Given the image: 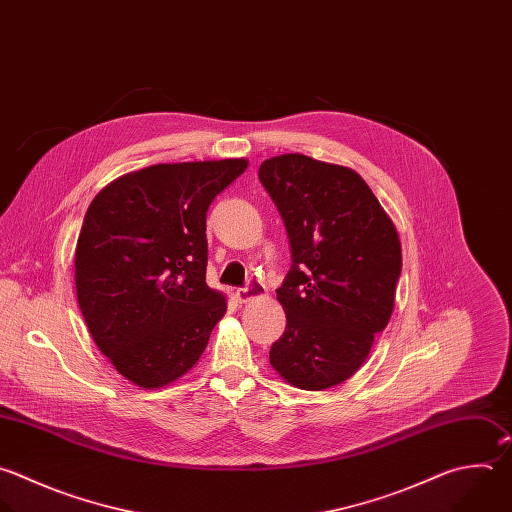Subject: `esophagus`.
Instances as JSON below:
<instances>
[{
    "mask_svg": "<svg viewBox=\"0 0 512 512\" xmlns=\"http://www.w3.org/2000/svg\"><path fill=\"white\" fill-rule=\"evenodd\" d=\"M263 293H265V287H263L261 283H257V281H251L247 287L237 289L235 297H237L239 303H249V301H253L255 297H259V295H263Z\"/></svg>",
    "mask_w": 512,
    "mask_h": 512,
    "instance_id": "esophagus-1",
    "label": "esophagus"
}]
</instances>
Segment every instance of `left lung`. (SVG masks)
I'll use <instances>...</instances> for the list:
<instances>
[{"label":"left lung","mask_w":512,"mask_h":512,"mask_svg":"<svg viewBox=\"0 0 512 512\" xmlns=\"http://www.w3.org/2000/svg\"><path fill=\"white\" fill-rule=\"evenodd\" d=\"M293 267L277 289L285 333L269 362L291 386L327 390L368 360L396 303L402 271L398 231L356 170L291 152L261 162Z\"/></svg>","instance_id":"left-lung-1"}]
</instances>
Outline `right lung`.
I'll return each mask as SVG.
<instances>
[{"instance_id": "add662e5", "label": "right lung", "mask_w": 512, "mask_h": 512, "mask_svg": "<svg viewBox=\"0 0 512 512\" xmlns=\"http://www.w3.org/2000/svg\"><path fill=\"white\" fill-rule=\"evenodd\" d=\"M247 158L152 164L106 185L76 245V295L98 350L138 388L177 382L203 356L227 297L207 273V211Z\"/></svg>"}]
</instances>
